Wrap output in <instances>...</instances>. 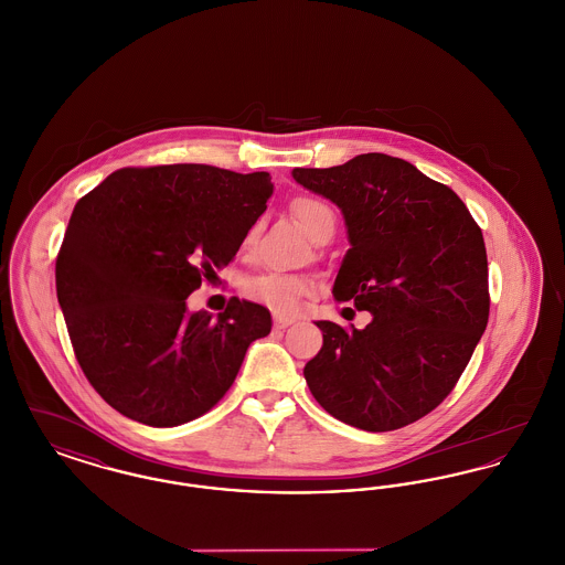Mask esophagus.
Here are the masks:
<instances>
[{
  "mask_svg": "<svg viewBox=\"0 0 565 565\" xmlns=\"http://www.w3.org/2000/svg\"><path fill=\"white\" fill-rule=\"evenodd\" d=\"M273 322H275V328H288V326H292L296 320L295 318H288V316H279V313H275Z\"/></svg>",
  "mask_w": 565,
  "mask_h": 565,
  "instance_id": "34e87169",
  "label": "esophagus"
}]
</instances>
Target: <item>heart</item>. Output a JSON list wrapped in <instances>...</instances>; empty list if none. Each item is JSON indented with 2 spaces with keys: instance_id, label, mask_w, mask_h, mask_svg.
I'll return each instance as SVG.
<instances>
[{
  "instance_id": "obj_1",
  "label": "heart",
  "mask_w": 565,
  "mask_h": 565,
  "mask_svg": "<svg viewBox=\"0 0 565 565\" xmlns=\"http://www.w3.org/2000/svg\"><path fill=\"white\" fill-rule=\"evenodd\" d=\"M290 210L295 214L298 224L305 228V233L318 242L326 231L334 228V214L332 210L316 196H296L290 203ZM260 224L254 222L249 231L245 233L243 245L252 247L258 237ZM320 288L318 279L311 275H292V273H263L252 277L243 292L265 307L273 309L275 313H296L307 296L316 295Z\"/></svg>"
}]
</instances>
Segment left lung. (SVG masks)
<instances>
[{
    "mask_svg": "<svg viewBox=\"0 0 565 565\" xmlns=\"http://www.w3.org/2000/svg\"><path fill=\"white\" fill-rule=\"evenodd\" d=\"M292 175L341 207L351 247L332 292L373 313L364 330L318 322L323 345L305 366L307 385L353 428H404L451 394L483 337L481 226L454 190L396 157L371 152Z\"/></svg>",
    "mask_w": 565,
    "mask_h": 565,
    "instance_id": "obj_1",
    "label": "left lung"
}]
</instances>
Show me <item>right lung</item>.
Masks as SVG:
<instances>
[{
    "instance_id": "obj_1",
    "label": "right lung",
    "mask_w": 565,
    "mask_h": 565,
    "mask_svg": "<svg viewBox=\"0 0 565 565\" xmlns=\"http://www.w3.org/2000/svg\"><path fill=\"white\" fill-rule=\"evenodd\" d=\"M267 171L178 162L122 167L84 194L56 254V298L82 373L125 417L173 428L224 398L267 307L231 298L186 313V298L233 263L267 210Z\"/></svg>"
}]
</instances>
